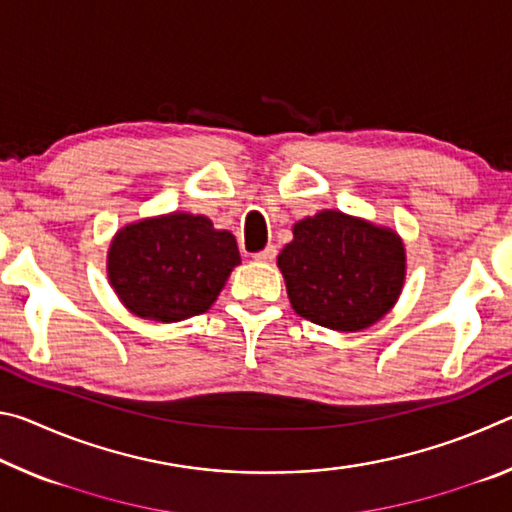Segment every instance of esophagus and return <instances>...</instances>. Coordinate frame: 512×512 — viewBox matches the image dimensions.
I'll use <instances>...</instances> for the list:
<instances>
[{
  "label": "esophagus",
  "mask_w": 512,
  "mask_h": 512,
  "mask_svg": "<svg viewBox=\"0 0 512 512\" xmlns=\"http://www.w3.org/2000/svg\"><path fill=\"white\" fill-rule=\"evenodd\" d=\"M275 255H277L275 246H266L264 250H259V253H255V259H257V262H264V264H268V262H273Z\"/></svg>",
  "instance_id": "esophagus-1"
}]
</instances>
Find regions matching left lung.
<instances>
[{
	"label": "left lung",
	"mask_w": 512,
	"mask_h": 512,
	"mask_svg": "<svg viewBox=\"0 0 512 512\" xmlns=\"http://www.w3.org/2000/svg\"><path fill=\"white\" fill-rule=\"evenodd\" d=\"M277 266L296 314L336 332H359L400 298L406 253L391 228L323 210L293 225Z\"/></svg>",
	"instance_id": "obj_1"
}]
</instances>
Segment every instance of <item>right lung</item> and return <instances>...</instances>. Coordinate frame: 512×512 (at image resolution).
Wrapping results in <instances>:
<instances>
[{
	"label": "right lung",
	"instance_id": "right-lung-1",
	"mask_svg": "<svg viewBox=\"0 0 512 512\" xmlns=\"http://www.w3.org/2000/svg\"><path fill=\"white\" fill-rule=\"evenodd\" d=\"M237 264V239L228 230H216L203 214L171 212L117 232L108 280L131 314L178 323L210 309Z\"/></svg>",
	"mask_w": 512,
	"mask_h": 512
}]
</instances>
